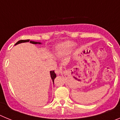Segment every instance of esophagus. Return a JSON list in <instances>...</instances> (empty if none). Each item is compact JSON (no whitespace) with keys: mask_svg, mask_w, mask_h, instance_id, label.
Here are the masks:
<instances>
[{"mask_svg":"<svg viewBox=\"0 0 120 120\" xmlns=\"http://www.w3.org/2000/svg\"><path fill=\"white\" fill-rule=\"evenodd\" d=\"M55 73H56V74H57V75H59V74H61V73H62V70L60 69V68H56V69L55 70Z\"/></svg>","mask_w":120,"mask_h":120,"instance_id":"1","label":"esophagus"}]
</instances>
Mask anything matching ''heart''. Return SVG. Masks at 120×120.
<instances>
[{"instance_id": "obj_1", "label": "heart", "mask_w": 120, "mask_h": 120, "mask_svg": "<svg viewBox=\"0 0 120 120\" xmlns=\"http://www.w3.org/2000/svg\"><path fill=\"white\" fill-rule=\"evenodd\" d=\"M76 44L70 41H64L59 43L56 47V53L58 55L67 54L71 50Z\"/></svg>"}]
</instances>
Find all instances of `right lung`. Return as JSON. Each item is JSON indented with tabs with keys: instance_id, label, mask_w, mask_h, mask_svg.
<instances>
[{
	"instance_id": "obj_1",
	"label": "right lung",
	"mask_w": 120,
	"mask_h": 120,
	"mask_svg": "<svg viewBox=\"0 0 120 120\" xmlns=\"http://www.w3.org/2000/svg\"><path fill=\"white\" fill-rule=\"evenodd\" d=\"M29 41H30L29 40H20V41H18L17 43L15 44V45H17V44H20V43H26V42H29ZM30 43H32V44H41V43H40V42H35V41H30ZM50 73L51 78H52V79L53 82H54V79H55V77H56V75L55 74V71H50Z\"/></svg>"
}]
</instances>
